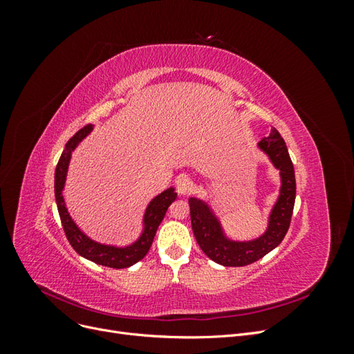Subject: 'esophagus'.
I'll use <instances>...</instances> for the list:
<instances>
[{
    "label": "esophagus",
    "instance_id": "34e87169",
    "mask_svg": "<svg viewBox=\"0 0 354 354\" xmlns=\"http://www.w3.org/2000/svg\"><path fill=\"white\" fill-rule=\"evenodd\" d=\"M194 187V183H192V180L189 176L186 174H181L177 177L176 180V189H177V194L178 195H187L189 192Z\"/></svg>",
    "mask_w": 354,
    "mask_h": 354
}]
</instances>
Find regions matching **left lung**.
I'll return each instance as SVG.
<instances>
[{
  "instance_id": "left-lung-1",
  "label": "left lung",
  "mask_w": 354,
  "mask_h": 354,
  "mask_svg": "<svg viewBox=\"0 0 354 354\" xmlns=\"http://www.w3.org/2000/svg\"><path fill=\"white\" fill-rule=\"evenodd\" d=\"M259 147L281 171L282 183L279 198L270 212L269 226L260 238L246 242L229 239L208 203L198 198L189 199L192 230L196 242L207 257L221 266L242 267L263 259L283 241L291 224L295 203V173L286 145L281 134L273 128L272 134L263 138Z\"/></svg>"
}]
</instances>
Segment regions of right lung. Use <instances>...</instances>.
Returning a JSON list of instances; mask_svg holds the SVG:
<instances>
[{
	"label": "right lung",
	"mask_w": 354,
	"mask_h": 354,
	"mask_svg": "<svg viewBox=\"0 0 354 354\" xmlns=\"http://www.w3.org/2000/svg\"><path fill=\"white\" fill-rule=\"evenodd\" d=\"M91 130H93V125H85L72 138H69V142L65 146V151L62 152V156L57 162L56 174H55V195H56L59 216L69 243L81 257L104 267H112V269H125V267H130L137 261H140L149 252V250H151V245L153 242L159 224L164 220L168 207L176 201L177 194L174 192V187H169L151 201L145 212L143 232L140 234V238H138L134 243L124 246V248H120V246L104 245L90 239L87 234L81 232V229L75 224V221L69 216L62 192H63V187H65L72 152L77 149V146L84 140V138L91 133Z\"/></svg>",
	"instance_id": "right-lung-1"
}]
</instances>
